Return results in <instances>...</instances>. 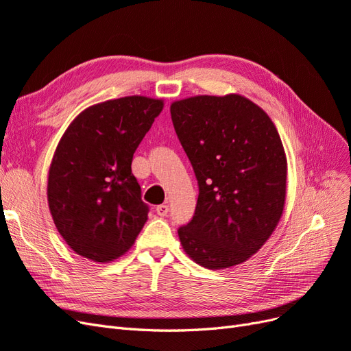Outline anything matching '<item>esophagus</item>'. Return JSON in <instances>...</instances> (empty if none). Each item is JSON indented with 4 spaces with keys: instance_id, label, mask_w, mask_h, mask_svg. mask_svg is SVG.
Wrapping results in <instances>:
<instances>
[{
    "instance_id": "1",
    "label": "esophagus",
    "mask_w": 351,
    "mask_h": 351,
    "mask_svg": "<svg viewBox=\"0 0 351 351\" xmlns=\"http://www.w3.org/2000/svg\"><path fill=\"white\" fill-rule=\"evenodd\" d=\"M168 210H169V208H168L167 204H162V205H158V206H156V214H158L159 217H167Z\"/></svg>"
}]
</instances>
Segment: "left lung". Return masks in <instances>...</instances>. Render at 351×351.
<instances>
[{"mask_svg": "<svg viewBox=\"0 0 351 351\" xmlns=\"http://www.w3.org/2000/svg\"><path fill=\"white\" fill-rule=\"evenodd\" d=\"M169 111L199 186L180 241L202 267H234L263 246L281 218L287 159L280 134L240 95L187 98Z\"/></svg>", "mask_w": 351, "mask_h": 351, "instance_id": "left-lung-1", "label": "left lung"}]
</instances>
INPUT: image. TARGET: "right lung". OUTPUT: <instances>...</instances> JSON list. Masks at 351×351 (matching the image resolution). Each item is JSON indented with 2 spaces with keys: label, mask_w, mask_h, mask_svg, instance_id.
I'll return each instance as SVG.
<instances>
[{
  "label": "right lung",
  "mask_w": 351,
  "mask_h": 351,
  "mask_svg": "<svg viewBox=\"0 0 351 351\" xmlns=\"http://www.w3.org/2000/svg\"><path fill=\"white\" fill-rule=\"evenodd\" d=\"M162 107L146 97L97 104L62 134L49 167L48 204L58 232L80 256L114 261L143 228L149 206L132 161Z\"/></svg>",
  "instance_id": "add662e5"
}]
</instances>
